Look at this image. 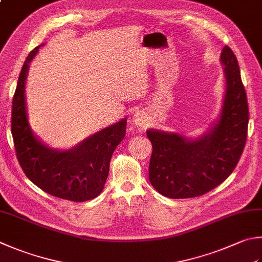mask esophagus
Segmentation results:
<instances>
[{
    "label": "esophagus",
    "mask_w": 262,
    "mask_h": 262,
    "mask_svg": "<svg viewBox=\"0 0 262 262\" xmlns=\"http://www.w3.org/2000/svg\"><path fill=\"white\" fill-rule=\"evenodd\" d=\"M135 124L138 126V129H139V130H145L146 127H147V125H148L145 118L142 117L141 115H139V114H137L135 116Z\"/></svg>",
    "instance_id": "34e87169"
}]
</instances>
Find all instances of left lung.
I'll use <instances>...</instances> for the list:
<instances>
[{"instance_id": "8db88e82", "label": "left lung", "mask_w": 262, "mask_h": 262, "mask_svg": "<svg viewBox=\"0 0 262 262\" xmlns=\"http://www.w3.org/2000/svg\"><path fill=\"white\" fill-rule=\"evenodd\" d=\"M226 93L216 124L204 137L188 140L177 133L148 130L152 146L149 162L151 186L170 199L204 195L230 176L243 152L249 124V106L239 66L225 47Z\"/></svg>"}]
</instances>
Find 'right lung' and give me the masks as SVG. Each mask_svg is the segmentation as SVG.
<instances>
[{"label":"right lung","mask_w":262,"mask_h":262,"mask_svg":"<svg viewBox=\"0 0 262 262\" xmlns=\"http://www.w3.org/2000/svg\"><path fill=\"white\" fill-rule=\"evenodd\" d=\"M42 46L29 52L13 95L11 132L16 155L25 174L38 188L58 199L85 202L103 189L113 152L125 137L126 118L68 150L52 149L38 141L28 125L25 83L29 62Z\"/></svg>","instance_id":"obj_1"}]
</instances>
